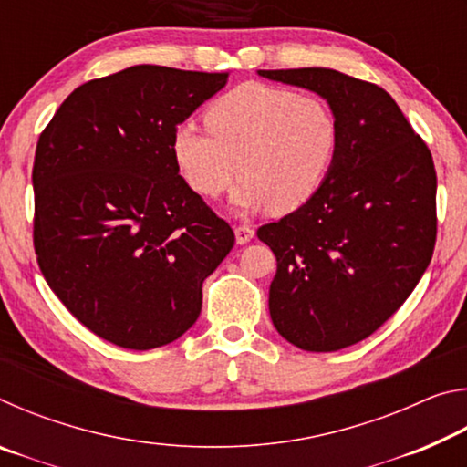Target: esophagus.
Masks as SVG:
<instances>
[{
    "label": "esophagus",
    "mask_w": 467,
    "mask_h": 467,
    "mask_svg": "<svg viewBox=\"0 0 467 467\" xmlns=\"http://www.w3.org/2000/svg\"><path fill=\"white\" fill-rule=\"evenodd\" d=\"M234 236H236V244H247L253 236H255V231L251 226H236L234 228Z\"/></svg>",
    "instance_id": "obj_1"
}]
</instances>
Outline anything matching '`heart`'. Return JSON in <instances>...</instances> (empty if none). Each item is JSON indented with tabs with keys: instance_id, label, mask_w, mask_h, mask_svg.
Returning <instances> with one entry per match:
<instances>
[{
	"instance_id": "heart-1",
	"label": "heart",
	"mask_w": 467,
	"mask_h": 467,
	"mask_svg": "<svg viewBox=\"0 0 467 467\" xmlns=\"http://www.w3.org/2000/svg\"><path fill=\"white\" fill-rule=\"evenodd\" d=\"M205 123L172 131L179 172L203 197H218L239 172L231 200L239 210H296L317 193L337 152L334 110L288 88L236 86L208 109Z\"/></svg>"
}]
</instances>
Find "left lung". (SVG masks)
I'll use <instances>...</instances> for the list:
<instances>
[{"instance_id": "8db88e82", "label": "left lung", "mask_w": 467, "mask_h": 467, "mask_svg": "<svg viewBox=\"0 0 467 467\" xmlns=\"http://www.w3.org/2000/svg\"><path fill=\"white\" fill-rule=\"evenodd\" d=\"M257 74L319 94L337 119V152L317 193L257 236L278 262L270 286L278 334L300 350H342L381 327L431 264V150L375 84L327 67Z\"/></svg>"}]
</instances>
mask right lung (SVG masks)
Listing matches in <instances>:
<instances>
[{
	"label": "right lung",
	"instance_id": "obj_1",
	"mask_svg": "<svg viewBox=\"0 0 467 467\" xmlns=\"http://www.w3.org/2000/svg\"><path fill=\"white\" fill-rule=\"evenodd\" d=\"M228 72L133 66L63 100L36 144L35 249L67 311L130 350L175 342L234 233L185 179L172 131Z\"/></svg>",
	"mask_w": 467,
	"mask_h": 467
}]
</instances>
